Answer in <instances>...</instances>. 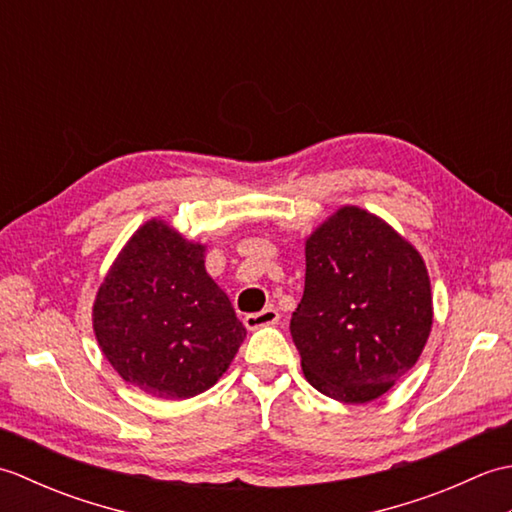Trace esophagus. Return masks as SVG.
I'll use <instances>...</instances> for the list:
<instances>
[{"label":"esophagus","instance_id":"obj_1","mask_svg":"<svg viewBox=\"0 0 512 512\" xmlns=\"http://www.w3.org/2000/svg\"><path fill=\"white\" fill-rule=\"evenodd\" d=\"M277 321H279V312L275 308H264L262 312H253V314H246V317H244L246 330L266 328V325H275Z\"/></svg>","mask_w":512,"mask_h":512}]
</instances>
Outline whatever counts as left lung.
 Instances as JSON below:
<instances>
[{"instance_id":"left-lung-1","label":"left lung","mask_w":512,"mask_h":512,"mask_svg":"<svg viewBox=\"0 0 512 512\" xmlns=\"http://www.w3.org/2000/svg\"><path fill=\"white\" fill-rule=\"evenodd\" d=\"M433 325L422 255L385 220L341 206L306 239V288L290 334L308 383L365 405L416 365Z\"/></svg>"}]
</instances>
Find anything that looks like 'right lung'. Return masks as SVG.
Wrapping results in <instances>:
<instances>
[{"label": "right lung", "mask_w": 512, "mask_h": 512, "mask_svg": "<svg viewBox=\"0 0 512 512\" xmlns=\"http://www.w3.org/2000/svg\"><path fill=\"white\" fill-rule=\"evenodd\" d=\"M204 257V244L154 217L127 239L96 292L101 352L149 396L184 400L211 389L246 339Z\"/></svg>", "instance_id": "right-lung-1"}]
</instances>
